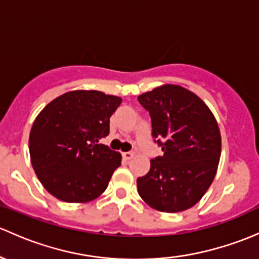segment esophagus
Segmentation results:
<instances>
[{
  "label": "esophagus",
  "instance_id": "1",
  "mask_svg": "<svg viewBox=\"0 0 259 259\" xmlns=\"http://www.w3.org/2000/svg\"><path fill=\"white\" fill-rule=\"evenodd\" d=\"M134 152L132 151H127V152H122V157H124V160H126V161H129V160H132L133 157H134Z\"/></svg>",
  "mask_w": 259,
  "mask_h": 259
}]
</instances>
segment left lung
<instances>
[{
    "mask_svg": "<svg viewBox=\"0 0 259 259\" xmlns=\"http://www.w3.org/2000/svg\"><path fill=\"white\" fill-rule=\"evenodd\" d=\"M150 113L152 137L162 139V156L137 180L140 197L151 208L175 213L195 206L211 186L221 156L216 118L194 92L164 84L139 95Z\"/></svg>",
    "mask_w": 259,
    "mask_h": 259,
    "instance_id": "8db88e82",
    "label": "left lung"
}]
</instances>
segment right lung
I'll use <instances>...</instances> for the list:
<instances>
[{
    "instance_id": "1",
    "label": "right lung",
    "mask_w": 259,
    "mask_h": 259,
    "mask_svg": "<svg viewBox=\"0 0 259 259\" xmlns=\"http://www.w3.org/2000/svg\"><path fill=\"white\" fill-rule=\"evenodd\" d=\"M121 98L98 91H72L48 103L29 133V156L38 180L58 200L91 202L108 187L121 164L120 152L99 143Z\"/></svg>"
}]
</instances>
